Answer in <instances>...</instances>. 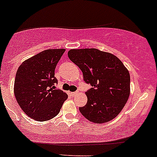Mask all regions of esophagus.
Instances as JSON below:
<instances>
[{"label":"esophagus","mask_w":157,"mask_h":157,"mask_svg":"<svg viewBox=\"0 0 157 157\" xmlns=\"http://www.w3.org/2000/svg\"><path fill=\"white\" fill-rule=\"evenodd\" d=\"M78 94V91H75V92L71 93V96H76Z\"/></svg>","instance_id":"obj_1"}]
</instances>
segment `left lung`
I'll return each mask as SVG.
<instances>
[{
  "instance_id": "obj_1",
  "label": "left lung",
  "mask_w": 157,
  "mask_h": 157,
  "mask_svg": "<svg viewBox=\"0 0 157 157\" xmlns=\"http://www.w3.org/2000/svg\"><path fill=\"white\" fill-rule=\"evenodd\" d=\"M68 57L92 86L86 94L87 103L79 111L89 121L109 122L119 115L130 96V77L122 61L113 54L97 48L68 51Z\"/></svg>"
}]
</instances>
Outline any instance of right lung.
<instances>
[{"label": "right lung", "mask_w": 157, "mask_h": 157, "mask_svg": "<svg viewBox=\"0 0 157 157\" xmlns=\"http://www.w3.org/2000/svg\"><path fill=\"white\" fill-rule=\"evenodd\" d=\"M64 48L47 49L23 62L18 68L14 94L22 110L36 121H47L60 111L67 94L56 88L55 68Z\"/></svg>", "instance_id": "obj_1"}]
</instances>
